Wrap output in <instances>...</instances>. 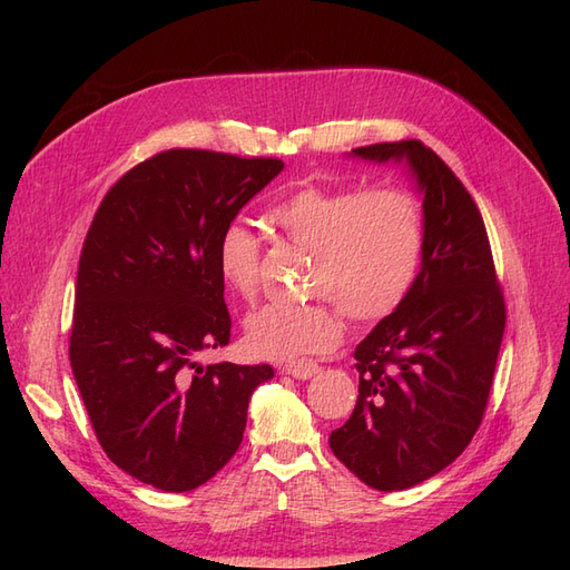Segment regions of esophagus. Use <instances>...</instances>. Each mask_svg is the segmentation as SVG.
<instances>
[{"mask_svg": "<svg viewBox=\"0 0 570 570\" xmlns=\"http://www.w3.org/2000/svg\"><path fill=\"white\" fill-rule=\"evenodd\" d=\"M283 373H287L292 377H299V381H308V377L318 373V364L312 358H302V361H295V364H285Z\"/></svg>", "mask_w": 570, "mask_h": 570, "instance_id": "34e87169", "label": "esophagus"}]
</instances>
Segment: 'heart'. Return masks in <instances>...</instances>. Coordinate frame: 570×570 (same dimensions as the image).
I'll list each match as a JSON object with an SVG mask.
<instances>
[{"label": "heart", "instance_id": "heart-1", "mask_svg": "<svg viewBox=\"0 0 570 570\" xmlns=\"http://www.w3.org/2000/svg\"><path fill=\"white\" fill-rule=\"evenodd\" d=\"M268 218L289 243L312 249L308 289L323 299L254 312L245 337L256 356L292 361L331 352L344 333L338 305L352 321H381L402 306L419 278L425 223L421 204L404 189L361 193L304 183L275 202ZM216 266L223 285L252 299L262 275V243L243 223H228L216 243Z\"/></svg>", "mask_w": 570, "mask_h": 570}]
</instances>
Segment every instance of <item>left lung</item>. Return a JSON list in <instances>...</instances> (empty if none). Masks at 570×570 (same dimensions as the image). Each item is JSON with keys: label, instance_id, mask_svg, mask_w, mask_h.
I'll list each match as a JSON object with an SVG mask.
<instances>
[{"label": "left lung", "instance_id": "8db88e82", "mask_svg": "<svg viewBox=\"0 0 570 570\" xmlns=\"http://www.w3.org/2000/svg\"><path fill=\"white\" fill-rule=\"evenodd\" d=\"M406 161L423 193L425 247L409 297L358 344V400L331 433L333 454L373 490H406L446 469L485 416L507 325L485 223L421 140L352 149Z\"/></svg>", "mask_w": 570, "mask_h": 570}]
</instances>
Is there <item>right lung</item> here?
Listing matches in <instances>:
<instances>
[{"label": "right lung", "instance_id": "1", "mask_svg": "<svg viewBox=\"0 0 570 570\" xmlns=\"http://www.w3.org/2000/svg\"><path fill=\"white\" fill-rule=\"evenodd\" d=\"M281 159L166 149L120 176L85 235L71 368L101 450L164 492H189L237 452L268 364L202 366L230 342L220 230Z\"/></svg>", "mask_w": 570, "mask_h": 570}]
</instances>
